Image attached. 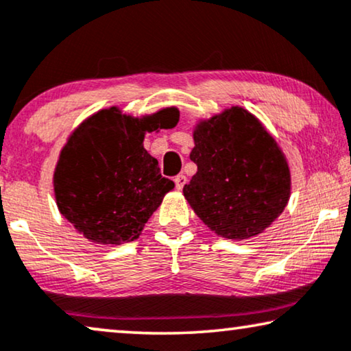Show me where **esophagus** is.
<instances>
[{"label":"esophagus","instance_id":"obj_1","mask_svg":"<svg viewBox=\"0 0 351 351\" xmlns=\"http://www.w3.org/2000/svg\"><path fill=\"white\" fill-rule=\"evenodd\" d=\"M174 184H176L177 190H182V188H184L185 184H186V177H185L184 174L176 176V177H174Z\"/></svg>","mask_w":351,"mask_h":351}]
</instances>
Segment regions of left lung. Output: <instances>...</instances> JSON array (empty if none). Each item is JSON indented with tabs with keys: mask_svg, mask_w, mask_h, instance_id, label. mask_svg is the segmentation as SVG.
<instances>
[{
	"mask_svg": "<svg viewBox=\"0 0 351 351\" xmlns=\"http://www.w3.org/2000/svg\"><path fill=\"white\" fill-rule=\"evenodd\" d=\"M190 160L197 172L184 196L218 236L242 241L260 234L280 215L291 174L280 147L255 115L232 106L201 120Z\"/></svg>",
	"mask_w": 351,
	"mask_h": 351,
	"instance_id": "8db88e82",
	"label": "left lung"
}]
</instances>
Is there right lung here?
<instances>
[{"mask_svg":"<svg viewBox=\"0 0 351 351\" xmlns=\"http://www.w3.org/2000/svg\"><path fill=\"white\" fill-rule=\"evenodd\" d=\"M176 108L145 117L103 109L84 120L60 154L53 172L58 210L84 237L120 245L141 236L174 182L160 174L144 136L174 128Z\"/></svg>","mask_w":351,"mask_h":351,"instance_id":"add662e5","label":"right lung"}]
</instances>
